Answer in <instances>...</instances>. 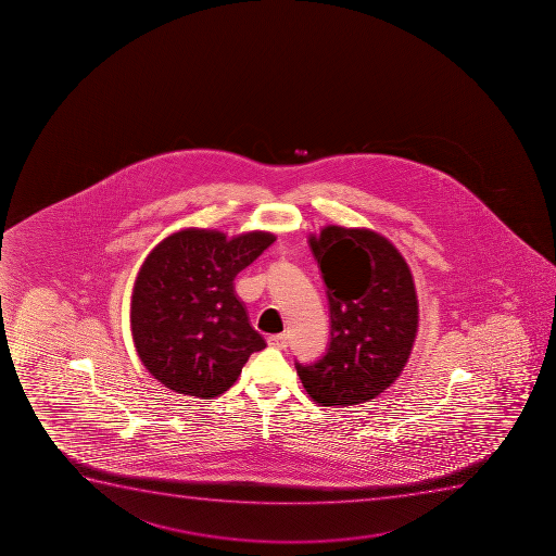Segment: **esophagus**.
I'll return each mask as SVG.
<instances>
[{
  "label": "esophagus",
  "instance_id": "34e87169",
  "mask_svg": "<svg viewBox=\"0 0 556 556\" xmlns=\"http://www.w3.org/2000/svg\"><path fill=\"white\" fill-rule=\"evenodd\" d=\"M268 344L271 348H277V350H287L288 337L285 336V333H277V336H269Z\"/></svg>",
  "mask_w": 556,
  "mask_h": 556
}]
</instances>
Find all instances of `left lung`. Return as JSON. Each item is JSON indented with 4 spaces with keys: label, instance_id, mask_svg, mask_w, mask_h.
Masks as SVG:
<instances>
[{
    "label": "left lung",
    "instance_id": "8db88e82",
    "mask_svg": "<svg viewBox=\"0 0 556 556\" xmlns=\"http://www.w3.org/2000/svg\"><path fill=\"white\" fill-rule=\"evenodd\" d=\"M330 304V346L312 364L295 363L319 406H353L388 390L417 337L415 282L401 252L366 228L325 226L309 237Z\"/></svg>",
    "mask_w": 556,
    "mask_h": 556
}]
</instances>
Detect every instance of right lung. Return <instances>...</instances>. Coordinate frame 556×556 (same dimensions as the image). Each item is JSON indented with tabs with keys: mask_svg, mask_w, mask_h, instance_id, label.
Instances as JSON below:
<instances>
[{
	"mask_svg": "<svg viewBox=\"0 0 556 556\" xmlns=\"http://www.w3.org/2000/svg\"><path fill=\"white\" fill-rule=\"evenodd\" d=\"M275 241L269 231L228 239L187 228L144 258L134 282L130 328L144 368L168 390L214 399L266 348L237 299L233 279Z\"/></svg>",
	"mask_w": 556,
	"mask_h": 556,
	"instance_id": "right-lung-1",
	"label": "right lung"
}]
</instances>
